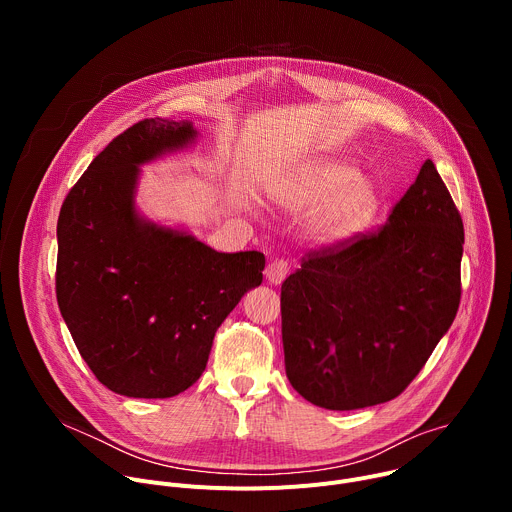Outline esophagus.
I'll return each instance as SVG.
<instances>
[{"instance_id":"obj_1","label":"esophagus","mask_w":512,"mask_h":512,"mask_svg":"<svg viewBox=\"0 0 512 512\" xmlns=\"http://www.w3.org/2000/svg\"><path fill=\"white\" fill-rule=\"evenodd\" d=\"M287 273H289V265H287V261H283V259L271 261V263L267 265V269H265V277H267V281L273 283V285H279V283L287 277Z\"/></svg>"}]
</instances>
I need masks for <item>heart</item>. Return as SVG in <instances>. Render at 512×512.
Listing matches in <instances>:
<instances>
[{
    "mask_svg": "<svg viewBox=\"0 0 512 512\" xmlns=\"http://www.w3.org/2000/svg\"><path fill=\"white\" fill-rule=\"evenodd\" d=\"M287 206L316 210L310 237L320 247H340L367 231L383 206V194L369 176L342 160L320 158L302 166L281 190Z\"/></svg>",
    "mask_w": 512,
    "mask_h": 512,
    "instance_id": "b5f03b06",
    "label": "heart"
}]
</instances>
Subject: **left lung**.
<instances>
[{"instance_id":"1","label":"left lung","mask_w":512,"mask_h":512,"mask_svg":"<svg viewBox=\"0 0 512 512\" xmlns=\"http://www.w3.org/2000/svg\"><path fill=\"white\" fill-rule=\"evenodd\" d=\"M462 216L431 160L373 235L310 253L281 283L285 375L350 411L401 395L460 306Z\"/></svg>"}]
</instances>
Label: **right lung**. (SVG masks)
I'll use <instances>...</instances> for the list:
<instances>
[{"label":"right lung","instance_id":"right-lung-1","mask_svg":"<svg viewBox=\"0 0 512 512\" xmlns=\"http://www.w3.org/2000/svg\"><path fill=\"white\" fill-rule=\"evenodd\" d=\"M196 137L192 121L135 123L60 208L58 308L93 375L117 395L168 399L194 385L218 326L263 281V253H218L135 206L139 166Z\"/></svg>","mask_w":512,"mask_h":512}]
</instances>
